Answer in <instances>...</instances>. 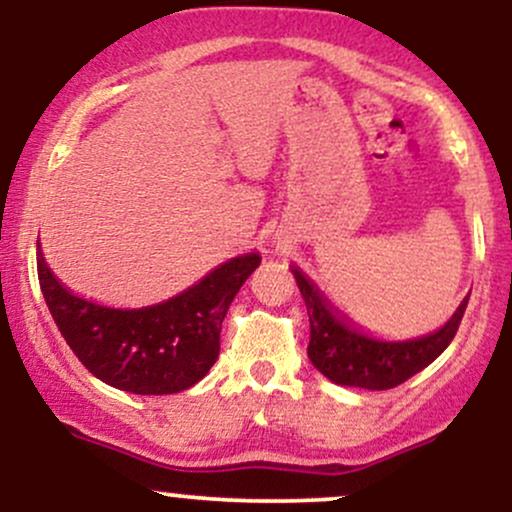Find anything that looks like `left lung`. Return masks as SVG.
I'll return each instance as SVG.
<instances>
[{
    "mask_svg": "<svg viewBox=\"0 0 512 512\" xmlns=\"http://www.w3.org/2000/svg\"><path fill=\"white\" fill-rule=\"evenodd\" d=\"M291 272H294L303 301H306L308 320H311L308 359L330 381L340 386H355V389L386 391L408 381L413 374L423 372L454 340L466 311V301H469L464 299L454 316L425 338L384 342L369 338L355 325L342 320L333 306L318 294L311 279L303 277L301 269H291Z\"/></svg>",
    "mask_w": 512,
    "mask_h": 512,
    "instance_id": "obj_1",
    "label": "left lung"
}]
</instances>
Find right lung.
Wrapping results in <instances>:
<instances>
[{
    "label": "right lung",
    "mask_w": 512,
    "mask_h": 512,
    "mask_svg": "<svg viewBox=\"0 0 512 512\" xmlns=\"http://www.w3.org/2000/svg\"><path fill=\"white\" fill-rule=\"evenodd\" d=\"M260 255L233 257L174 299L145 308H106L80 299L50 272L38 247L43 299L70 350L114 389L165 396L204 379L221 350V325Z\"/></svg>",
    "instance_id": "obj_1"
}]
</instances>
